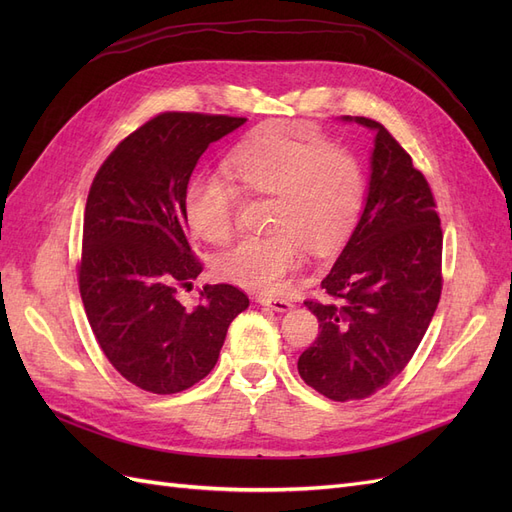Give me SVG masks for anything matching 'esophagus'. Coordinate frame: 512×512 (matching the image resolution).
<instances>
[{
	"instance_id": "34e87169",
	"label": "esophagus",
	"mask_w": 512,
	"mask_h": 512,
	"mask_svg": "<svg viewBox=\"0 0 512 512\" xmlns=\"http://www.w3.org/2000/svg\"><path fill=\"white\" fill-rule=\"evenodd\" d=\"M256 301L260 305H267L271 309H275V312H288V309L292 307V301L290 299H284V297H269V294H258Z\"/></svg>"
}]
</instances>
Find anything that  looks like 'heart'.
<instances>
[{
    "instance_id": "obj_1",
    "label": "heart",
    "mask_w": 512,
    "mask_h": 512,
    "mask_svg": "<svg viewBox=\"0 0 512 512\" xmlns=\"http://www.w3.org/2000/svg\"><path fill=\"white\" fill-rule=\"evenodd\" d=\"M224 173L239 192L269 196V232L241 239L215 262L222 280L243 288L282 290L299 265L303 245L318 256L331 254L348 241L361 218L365 173L359 158L294 121H267L247 132L226 153ZM234 189L207 170L188 181L183 218L196 239L211 245L230 239Z\"/></svg>"
}]
</instances>
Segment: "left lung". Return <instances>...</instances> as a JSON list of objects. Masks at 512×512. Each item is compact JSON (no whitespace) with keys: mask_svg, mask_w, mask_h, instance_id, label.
Returning <instances> with one entry per match:
<instances>
[{"mask_svg":"<svg viewBox=\"0 0 512 512\" xmlns=\"http://www.w3.org/2000/svg\"><path fill=\"white\" fill-rule=\"evenodd\" d=\"M354 121L376 130L367 203L320 282L327 299L305 301L320 333L297 363L333 401L365 399L399 376L442 294V226L425 175L382 123Z\"/></svg>","mask_w":512,"mask_h":512,"instance_id":"left-lung-1","label":"left lung"}]
</instances>
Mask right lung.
Returning a JSON list of instances; mask_svg holds the SVG:
<instances>
[{"instance_id": "1", "label": "right lung", "mask_w": 512, "mask_h": 512, "mask_svg": "<svg viewBox=\"0 0 512 512\" xmlns=\"http://www.w3.org/2000/svg\"><path fill=\"white\" fill-rule=\"evenodd\" d=\"M245 117L168 111L111 151L89 188L76 265L89 327L134 386L173 395L218 363L226 331L250 305L230 284H207L185 309L177 292L203 271L183 218V190L205 149Z\"/></svg>"}]
</instances>
